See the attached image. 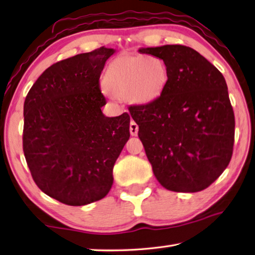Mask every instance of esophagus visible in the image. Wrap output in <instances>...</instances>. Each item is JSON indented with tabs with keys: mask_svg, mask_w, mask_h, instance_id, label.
<instances>
[{
	"mask_svg": "<svg viewBox=\"0 0 255 255\" xmlns=\"http://www.w3.org/2000/svg\"><path fill=\"white\" fill-rule=\"evenodd\" d=\"M129 131H130L131 136L138 135V125L135 122H130V125H129Z\"/></svg>",
	"mask_w": 255,
	"mask_h": 255,
	"instance_id": "obj_1",
	"label": "esophagus"
}]
</instances>
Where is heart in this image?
<instances>
[{
    "mask_svg": "<svg viewBox=\"0 0 255 255\" xmlns=\"http://www.w3.org/2000/svg\"><path fill=\"white\" fill-rule=\"evenodd\" d=\"M169 82V71L162 59L148 55H125L108 65L103 86L117 98H127L137 106L157 100Z\"/></svg>",
    "mask_w": 255,
    "mask_h": 255,
    "instance_id": "1",
    "label": "heart"
}]
</instances>
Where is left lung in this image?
I'll use <instances>...</instances> for the list:
<instances>
[{
  "mask_svg": "<svg viewBox=\"0 0 255 255\" xmlns=\"http://www.w3.org/2000/svg\"><path fill=\"white\" fill-rule=\"evenodd\" d=\"M138 51L163 59L169 71V82L156 101L129 108L155 178L171 191H201L232 158L235 118L226 81L190 47Z\"/></svg>",
  "mask_w": 255,
  "mask_h": 255,
  "instance_id": "left-lung-1",
  "label": "left lung"
}]
</instances>
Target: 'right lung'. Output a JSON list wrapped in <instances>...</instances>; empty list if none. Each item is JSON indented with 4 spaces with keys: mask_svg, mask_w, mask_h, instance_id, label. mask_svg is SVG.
<instances>
[{
    "mask_svg": "<svg viewBox=\"0 0 255 255\" xmlns=\"http://www.w3.org/2000/svg\"><path fill=\"white\" fill-rule=\"evenodd\" d=\"M114 48L54 64L30 89L23 106V153L42 192L70 206L105 198L112 170L130 136L127 112L106 117L99 79Z\"/></svg>",
    "mask_w": 255,
    "mask_h": 255,
    "instance_id": "1",
    "label": "right lung"
}]
</instances>
